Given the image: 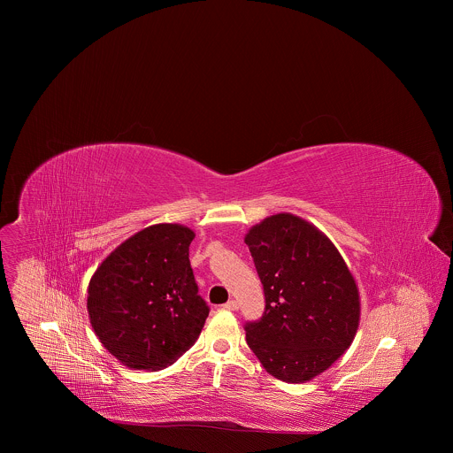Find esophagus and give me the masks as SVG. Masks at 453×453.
I'll use <instances>...</instances> for the list:
<instances>
[{
	"instance_id": "esophagus-1",
	"label": "esophagus",
	"mask_w": 453,
	"mask_h": 453,
	"mask_svg": "<svg viewBox=\"0 0 453 453\" xmlns=\"http://www.w3.org/2000/svg\"><path fill=\"white\" fill-rule=\"evenodd\" d=\"M223 309H226V311H237V309H239V303H237L235 300H230V302H226V303L223 305Z\"/></svg>"
}]
</instances>
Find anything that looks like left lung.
Here are the masks:
<instances>
[{
    "label": "left lung",
    "instance_id": "8db88e82",
    "mask_svg": "<svg viewBox=\"0 0 453 453\" xmlns=\"http://www.w3.org/2000/svg\"><path fill=\"white\" fill-rule=\"evenodd\" d=\"M244 241L265 293L261 319L244 326L246 342L272 377L312 380L356 336V280L323 232L289 212L265 218Z\"/></svg>",
    "mask_w": 453,
    "mask_h": 453
}]
</instances>
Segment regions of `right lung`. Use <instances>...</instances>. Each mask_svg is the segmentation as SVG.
<instances>
[{
  "label": "right lung",
  "mask_w": 453,
  "mask_h": 453,
  "mask_svg": "<svg viewBox=\"0 0 453 453\" xmlns=\"http://www.w3.org/2000/svg\"><path fill=\"white\" fill-rule=\"evenodd\" d=\"M195 234L173 223L122 242L88 282L90 324L122 365L162 370L200 334L209 307L198 295L188 250Z\"/></svg>",
  "instance_id": "1"
}]
</instances>
